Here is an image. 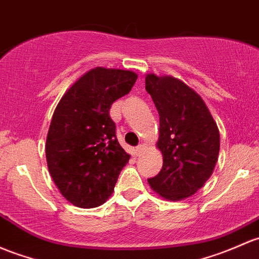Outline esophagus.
I'll return each mask as SVG.
<instances>
[{
	"instance_id": "1",
	"label": "esophagus",
	"mask_w": 259,
	"mask_h": 259,
	"mask_svg": "<svg viewBox=\"0 0 259 259\" xmlns=\"http://www.w3.org/2000/svg\"><path fill=\"white\" fill-rule=\"evenodd\" d=\"M144 150H145V144H143V143L139 144V145L137 146V154L140 155Z\"/></svg>"
}]
</instances>
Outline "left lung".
Listing matches in <instances>:
<instances>
[{
	"instance_id": "1",
	"label": "left lung",
	"mask_w": 259,
	"mask_h": 259,
	"mask_svg": "<svg viewBox=\"0 0 259 259\" xmlns=\"http://www.w3.org/2000/svg\"><path fill=\"white\" fill-rule=\"evenodd\" d=\"M145 89L160 116L156 145L164 159L161 171L148 182L166 200H182L211 178L220 152L219 127L202 98L184 81L148 74Z\"/></svg>"
}]
</instances>
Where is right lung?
Returning a JSON list of instances; mask_svg holds the SVG:
<instances>
[{"label": "right lung", "mask_w": 259, "mask_h": 259, "mask_svg": "<svg viewBox=\"0 0 259 259\" xmlns=\"http://www.w3.org/2000/svg\"><path fill=\"white\" fill-rule=\"evenodd\" d=\"M137 79L130 70L97 67L65 92L54 110L46 141L48 170L61 194L77 207L104 203L129 161L109 110Z\"/></svg>", "instance_id": "obj_1"}]
</instances>
